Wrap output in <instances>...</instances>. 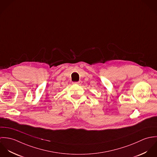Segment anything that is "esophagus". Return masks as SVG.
I'll use <instances>...</instances> for the list:
<instances>
[{
    "label": "esophagus",
    "mask_w": 157,
    "mask_h": 157,
    "mask_svg": "<svg viewBox=\"0 0 157 157\" xmlns=\"http://www.w3.org/2000/svg\"><path fill=\"white\" fill-rule=\"evenodd\" d=\"M74 84H77V85H81L82 83V82L81 80L78 81V82H74L73 83Z\"/></svg>",
    "instance_id": "1"
}]
</instances>
